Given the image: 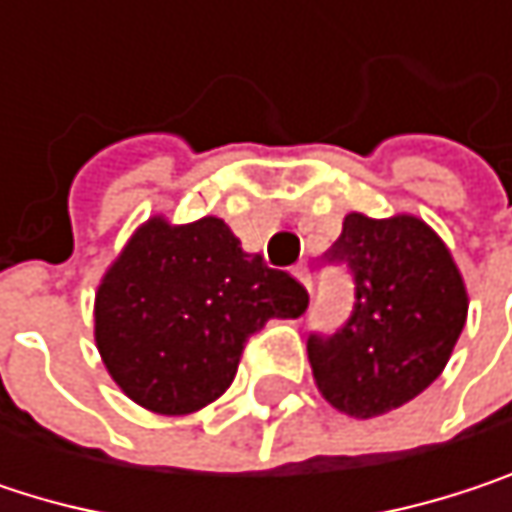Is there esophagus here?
I'll list each match as a JSON object with an SVG mask.
<instances>
[{
	"instance_id": "1",
	"label": "esophagus",
	"mask_w": 512,
	"mask_h": 512,
	"mask_svg": "<svg viewBox=\"0 0 512 512\" xmlns=\"http://www.w3.org/2000/svg\"><path fill=\"white\" fill-rule=\"evenodd\" d=\"M293 275H296V278L311 290V272H308V266H305V263H296V266H293Z\"/></svg>"
}]
</instances>
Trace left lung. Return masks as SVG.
<instances>
[{
    "label": "left lung",
    "mask_w": 512,
    "mask_h": 512,
    "mask_svg": "<svg viewBox=\"0 0 512 512\" xmlns=\"http://www.w3.org/2000/svg\"><path fill=\"white\" fill-rule=\"evenodd\" d=\"M329 260L350 266L356 305L332 338H308V361L317 391L367 421L436 382L465 326L468 293L445 240L409 213H347Z\"/></svg>",
    "instance_id": "1"
}]
</instances>
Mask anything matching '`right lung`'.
<instances>
[{"label": "right lung", "mask_w": 512, "mask_h": 512, "mask_svg": "<svg viewBox=\"0 0 512 512\" xmlns=\"http://www.w3.org/2000/svg\"><path fill=\"white\" fill-rule=\"evenodd\" d=\"M308 290L243 252L204 216H151L106 269L94 296V341L115 385L156 415H189L225 394L246 341L272 320H296Z\"/></svg>", "instance_id": "add662e5"}]
</instances>
